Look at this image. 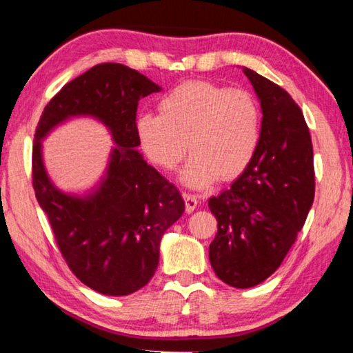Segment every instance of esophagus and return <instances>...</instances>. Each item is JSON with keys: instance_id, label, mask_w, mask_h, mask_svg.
Wrapping results in <instances>:
<instances>
[{"instance_id": "34e87169", "label": "esophagus", "mask_w": 353, "mask_h": 353, "mask_svg": "<svg viewBox=\"0 0 353 353\" xmlns=\"http://www.w3.org/2000/svg\"><path fill=\"white\" fill-rule=\"evenodd\" d=\"M183 201H185V210L187 213L194 212V208L198 207V198H196L194 194H190V193H183Z\"/></svg>"}]
</instances>
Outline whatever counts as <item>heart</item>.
<instances>
[{
  "mask_svg": "<svg viewBox=\"0 0 353 353\" xmlns=\"http://www.w3.org/2000/svg\"><path fill=\"white\" fill-rule=\"evenodd\" d=\"M135 134L146 157L171 171L191 151L181 171L190 188L232 181L255 157L261 139V110L246 90L208 81L179 83L159 101V113H140Z\"/></svg>",
  "mask_w": 353,
  "mask_h": 353,
  "instance_id": "heart-1",
  "label": "heart"
}]
</instances>
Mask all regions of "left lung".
Listing matches in <instances>:
<instances>
[{
  "label": "left lung",
  "instance_id": "left-lung-1",
  "mask_svg": "<svg viewBox=\"0 0 353 353\" xmlns=\"http://www.w3.org/2000/svg\"><path fill=\"white\" fill-rule=\"evenodd\" d=\"M261 107L255 157L229 190L208 199L218 234L208 249L224 283L252 288L277 271L314 199L312 137L294 99L244 67Z\"/></svg>",
  "mask_w": 353,
  "mask_h": 353
}]
</instances>
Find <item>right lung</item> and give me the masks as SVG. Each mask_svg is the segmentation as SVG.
<instances>
[{
  "label": "right lung",
  "mask_w": 353,
  "mask_h": 353,
  "mask_svg": "<svg viewBox=\"0 0 353 353\" xmlns=\"http://www.w3.org/2000/svg\"><path fill=\"white\" fill-rule=\"evenodd\" d=\"M160 90L126 65L101 63L68 82L48 103L35 130V198L70 270L83 285L105 296L132 294L152 279L162 236L185 210L179 190L139 151V101ZM74 117L103 123L116 145L103 176L82 194L59 189L43 160V140Z\"/></svg>",
  "instance_id": "obj_1"
}]
</instances>
